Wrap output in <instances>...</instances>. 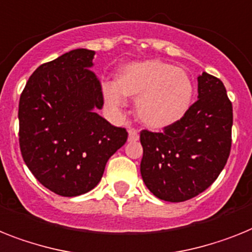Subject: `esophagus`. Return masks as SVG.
Returning <instances> with one entry per match:
<instances>
[{
  "mask_svg": "<svg viewBox=\"0 0 252 252\" xmlns=\"http://www.w3.org/2000/svg\"><path fill=\"white\" fill-rule=\"evenodd\" d=\"M138 138L139 134L136 129L128 130V141H129V142H136V141H138Z\"/></svg>",
  "mask_w": 252,
  "mask_h": 252,
  "instance_id": "esophagus-1",
  "label": "esophagus"
}]
</instances>
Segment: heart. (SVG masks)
Returning <instances> with one entry per match:
<instances>
[{
	"mask_svg": "<svg viewBox=\"0 0 252 252\" xmlns=\"http://www.w3.org/2000/svg\"><path fill=\"white\" fill-rule=\"evenodd\" d=\"M193 82L181 67L161 60L134 61L118 70L115 83L102 86L105 103L119 111L124 97L137 98L136 115L150 129L174 126L188 113L193 100Z\"/></svg>",
	"mask_w": 252,
	"mask_h": 252,
	"instance_id": "heart-1",
	"label": "heart"
}]
</instances>
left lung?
Segmentation results:
<instances>
[{
  "label": "left lung",
  "instance_id": "obj_1",
  "mask_svg": "<svg viewBox=\"0 0 252 252\" xmlns=\"http://www.w3.org/2000/svg\"><path fill=\"white\" fill-rule=\"evenodd\" d=\"M198 100L183 119L161 133L141 132V175L160 200L182 202L214 183L228 160L233 110L223 82L197 77Z\"/></svg>",
  "mask_w": 252,
  "mask_h": 252
}]
</instances>
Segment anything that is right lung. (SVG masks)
<instances>
[{"mask_svg":"<svg viewBox=\"0 0 252 252\" xmlns=\"http://www.w3.org/2000/svg\"><path fill=\"white\" fill-rule=\"evenodd\" d=\"M94 51L77 48L42 64L19 101V143L38 182L64 197L94 189L128 132L96 113L100 80L91 70Z\"/></svg>","mask_w":252,"mask_h":252,"instance_id":"1","label":"right lung"}]
</instances>
